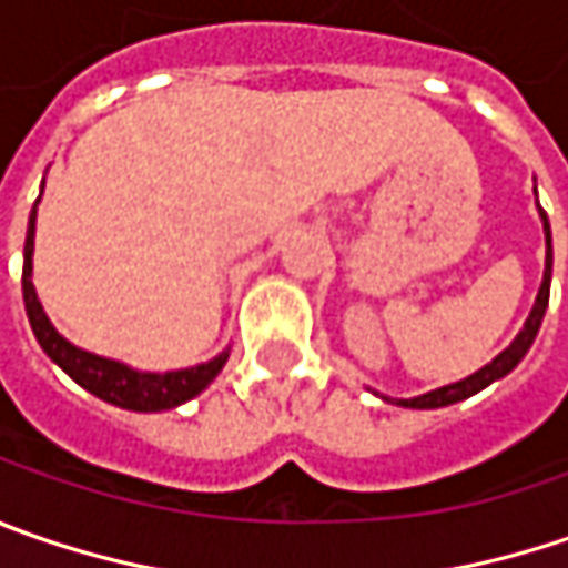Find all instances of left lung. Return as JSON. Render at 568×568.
Wrapping results in <instances>:
<instances>
[{
  "label": "left lung",
  "instance_id": "left-lung-1",
  "mask_svg": "<svg viewBox=\"0 0 568 568\" xmlns=\"http://www.w3.org/2000/svg\"><path fill=\"white\" fill-rule=\"evenodd\" d=\"M544 215V232H547V270H544V283H540V292H537V302H534V308H530V317L525 321V327L521 333L511 339V346L503 349L499 356L493 358L489 365H483L480 372H474L470 378H464V382L457 384H445V387H438V390H429V394H423V397H413V400H400V407L409 409H435V407H448V404H457V400H467V397H474L477 390L483 387H489L493 382H499L503 375H508L525 353L530 349V343H534V336L540 331V321H544V311H547V302H550V273H554V247H550V222H547V212L540 210Z\"/></svg>",
  "mask_w": 568,
  "mask_h": 568
}]
</instances>
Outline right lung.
<instances>
[{
  "instance_id": "1",
  "label": "right lung",
  "mask_w": 568,
  "mask_h": 568,
  "mask_svg": "<svg viewBox=\"0 0 568 568\" xmlns=\"http://www.w3.org/2000/svg\"><path fill=\"white\" fill-rule=\"evenodd\" d=\"M34 222H38V206L31 210L28 222V237H24V270H21V288H24V308L28 321L34 327V336L43 346V353L60 365L62 372L79 382L94 397L108 400L113 407L136 409V413H159L184 404L190 397H196L206 384L222 372V365L229 362V353L210 358L203 365H193L184 372H164V375H149V372H133L113 358H101L85 349H75L69 339H62L53 331V324L47 321V314L40 308L38 292L31 283V254H34Z\"/></svg>"
}]
</instances>
